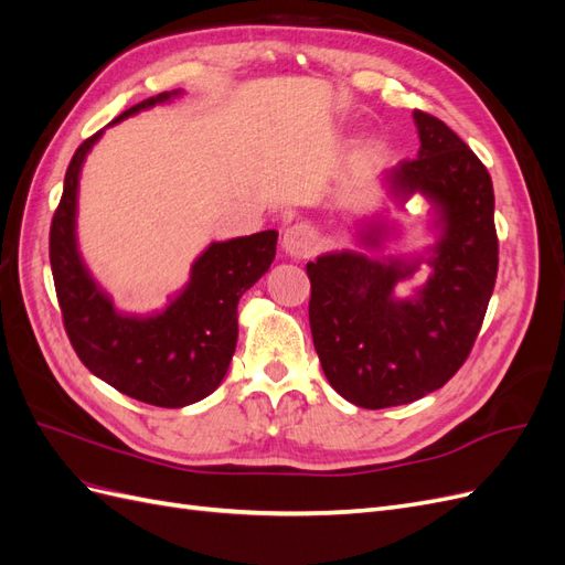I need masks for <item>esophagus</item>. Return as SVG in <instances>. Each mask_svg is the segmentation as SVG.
<instances>
[{"label": "esophagus", "instance_id": "1", "mask_svg": "<svg viewBox=\"0 0 565 565\" xmlns=\"http://www.w3.org/2000/svg\"><path fill=\"white\" fill-rule=\"evenodd\" d=\"M318 235L309 224H295L282 233V249L295 259H309L318 252Z\"/></svg>", "mask_w": 565, "mask_h": 565}]
</instances>
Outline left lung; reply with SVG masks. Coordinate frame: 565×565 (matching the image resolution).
Wrapping results in <instances>:
<instances>
[{"label": "left lung", "mask_w": 565, "mask_h": 565, "mask_svg": "<svg viewBox=\"0 0 565 565\" xmlns=\"http://www.w3.org/2000/svg\"><path fill=\"white\" fill-rule=\"evenodd\" d=\"M415 160L386 169L380 185L405 212L429 202L434 243L388 254L401 237L388 212L355 221V247L306 264L311 278L313 347L330 386L358 407L380 409L424 398L467 361L498 278L494 193L488 169L438 117L413 113ZM426 265L430 276L409 298L395 287Z\"/></svg>", "instance_id": "8db88e82"}]
</instances>
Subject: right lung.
Wrapping results in <instances>:
<instances>
[{
	"instance_id": "obj_1",
	"label": "right lung",
	"mask_w": 565,
	"mask_h": 565,
	"mask_svg": "<svg viewBox=\"0 0 565 565\" xmlns=\"http://www.w3.org/2000/svg\"><path fill=\"white\" fill-rule=\"evenodd\" d=\"M181 96L183 89H174L146 98L108 127ZM104 131L75 150L51 221L49 259L65 332L79 361L119 393L158 407H185L224 382L237 344V301L276 259L278 233L210 243L191 264L188 282L162 309L119 311L84 264L77 243L82 167Z\"/></svg>"
}]
</instances>
